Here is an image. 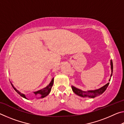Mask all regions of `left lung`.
Returning a JSON list of instances; mask_svg holds the SVG:
<instances>
[{
  "label": "left lung",
  "mask_w": 124,
  "mask_h": 124,
  "mask_svg": "<svg viewBox=\"0 0 124 124\" xmlns=\"http://www.w3.org/2000/svg\"><path fill=\"white\" fill-rule=\"evenodd\" d=\"M110 66H111V73L110 77H112V74H113V62L112 60H110ZM110 78L109 81L110 80ZM109 83H108L106 84V85H104L103 86L100 87V89L93 90H87V91H83L80 89H78V88L75 87L74 86H72V89L73 91L76 94V95H78L80 97H88V98H95L97 96H98L102 94L103 92L106 91V90L108 86L109 85Z\"/></svg>",
  "instance_id": "8db88e82"
}]
</instances>
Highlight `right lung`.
I'll list each match as a JSON object with an SVG mask.
<instances>
[{"label":"right lung","mask_w":124,"mask_h":124,"mask_svg":"<svg viewBox=\"0 0 124 124\" xmlns=\"http://www.w3.org/2000/svg\"><path fill=\"white\" fill-rule=\"evenodd\" d=\"M54 79L53 78L51 80V82H50V83L46 87H45V88H44V89H43L38 90V91H37L33 92V93L35 94L36 96H39V97H39L40 98H44L45 97H46V96H47L50 93V91H51L52 86V85H53V84H54ZM11 84L12 86V87H13V88L14 89V90H15V91L17 92V93L19 94V95L21 96V97L26 98V99H27V97H26V95H25L24 94L21 93V92H20L19 91H18V90H17L16 88L14 86V85H12V84L11 83Z\"/></svg>","instance_id":"right-lung-1"}]
</instances>
